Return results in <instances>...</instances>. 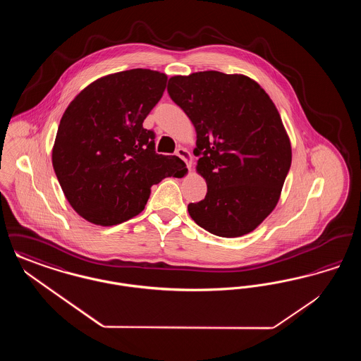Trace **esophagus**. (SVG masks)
Instances as JSON below:
<instances>
[{
    "mask_svg": "<svg viewBox=\"0 0 361 361\" xmlns=\"http://www.w3.org/2000/svg\"><path fill=\"white\" fill-rule=\"evenodd\" d=\"M176 155H177V157H180L183 161H185V164H187L189 171L192 169V155H190V153H189L187 149H184V147H178V149H177V152H176Z\"/></svg>",
    "mask_w": 361,
    "mask_h": 361,
    "instance_id": "obj_1",
    "label": "esophagus"
}]
</instances>
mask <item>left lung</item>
<instances>
[{"label":"left lung","mask_w":361,"mask_h":361,"mask_svg":"<svg viewBox=\"0 0 361 361\" xmlns=\"http://www.w3.org/2000/svg\"><path fill=\"white\" fill-rule=\"evenodd\" d=\"M168 93L195 126L196 171L207 183L190 218L224 238L253 231L275 209L291 166L275 104L255 80L214 70L174 75Z\"/></svg>","instance_id":"8db88e82"}]
</instances>
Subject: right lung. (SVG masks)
I'll return each mask as SVG.
<instances>
[{"label": "right lung", "instance_id": "1", "mask_svg": "<svg viewBox=\"0 0 361 361\" xmlns=\"http://www.w3.org/2000/svg\"><path fill=\"white\" fill-rule=\"evenodd\" d=\"M168 77L126 70L86 86L66 108L52 147V166L70 206L90 224H123L143 211L152 185L181 177L184 162L155 153L143 121Z\"/></svg>", "mask_w": 361, "mask_h": 361}]
</instances>
